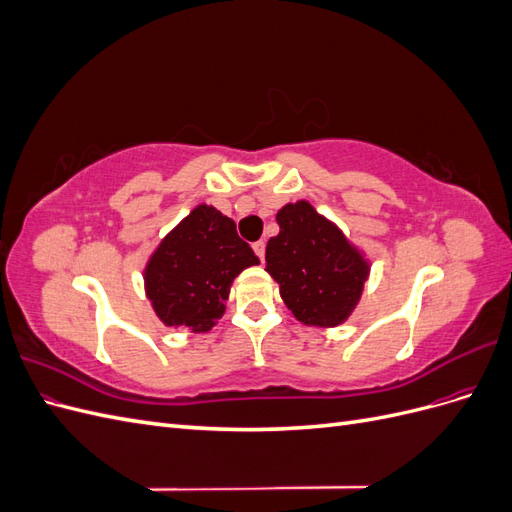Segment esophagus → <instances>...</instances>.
Listing matches in <instances>:
<instances>
[{
    "label": "esophagus",
    "mask_w": 512,
    "mask_h": 512,
    "mask_svg": "<svg viewBox=\"0 0 512 512\" xmlns=\"http://www.w3.org/2000/svg\"><path fill=\"white\" fill-rule=\"evenodd\" d=\"M252 247H254V252H256V256H258L260 260L265 258V247H267V245H265V241H256Z\"/></svg>",
    "instance_id": "obj_1"
}]
</instances>
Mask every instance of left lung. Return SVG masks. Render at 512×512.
I'll list each match as a JSON object with an SVG mask.
<instances>
[{
  "instance_id": "left-lung-1",
  "label": "left lung",
  "mask_w": 512,
  "mask_h": 512,
  "mask_svg": "<svg viewBox=\"0 0 512 512\" xmlns=\"http://www.w3.org/2000/svg\"><path fill=\"white\" fill-rule=\"evenodd\" d=\"M277 224L265 260L286 307L314 327L342 324L361 299L367 260L305 200L277 211Z\"/></svg>"
}]
</instances>
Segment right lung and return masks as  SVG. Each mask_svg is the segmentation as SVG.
<instances>
[{
	"label": "right lung",
	"instance_id": "right-lung-1",
	"mask_svg": "<svg viewBox=\"0 0 512 512\" xmlns=\"http://www.w3.org/2000/svg\"><path fill=\"white\" fill-rule=\"evenodd\" d=\"M258 262L235 222L198 205L153 252L145 269L147 297L166 327L209 331L224 314L232 280Z\"/></svg>",
	"mask_w": 512,
	"mask_h": 512
}]
</instances>
